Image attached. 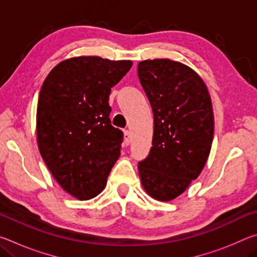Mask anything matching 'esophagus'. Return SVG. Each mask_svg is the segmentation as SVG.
<instances>
[{
    "instance_id": "esophagus-1",
    "label": "esophagus",
    "mask_w": 257,
    "mask_h": 257,
    "mask_svg": "<svg viewBox=\"0 0 257 257\" xmlns=\"http://www.w3.org/2000/svg\"><path fill=\"white\" fill-rule=\"evenodd\" d=\"M123 135H124V143H125V145H129L130 144V132L129 130H123Z\"/></svg>"
}]
</instances>
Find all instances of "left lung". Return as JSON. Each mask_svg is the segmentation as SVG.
Segmentation results:
<instances>
[{"label":"left lung","instance_id":"8db88e82","mask_svg":"<svg viewBox=\"0 0 257 257\" xmlns=\"http://www.w3.org/2000/svg\"><path fill=\"white\" fill-rule=\"evenodd\" d=\"M137 71L154 116L152 147L138 163L139 177L151 197L169 202L201 175L210 155L211 97L202 78L177 61L145 60Z\"/></svg>","mask_w":257,"mask_h":257}]
</instances>
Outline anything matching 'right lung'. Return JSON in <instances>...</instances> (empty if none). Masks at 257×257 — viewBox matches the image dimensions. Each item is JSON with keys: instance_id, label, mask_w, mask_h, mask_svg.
Segmentation results:
<instances>
[{"instance_id": "right-lung-1", "label": "right lung", "mask_w": 257, "mask_h": 257, "mask_svg": "<svg viewBox=\"0 0 257 257\" xmlns=\"http://www.w3.org/2000/svg\"><path fill=\"white\" fill-rule=\"evenodd\" d=\"M132 66L78 56L55 66L42 85L38 150L58 184L80 201L101 193L120 156L123 133L111 124L108 96Z\"/></svg>"}]
</instances>
